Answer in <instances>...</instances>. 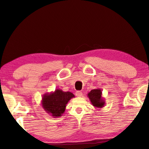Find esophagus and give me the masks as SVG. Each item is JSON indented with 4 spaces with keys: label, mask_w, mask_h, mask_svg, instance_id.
<instances>
[{
    "label": "esophagus",
    "mask_w": 149,
    "mask_h": 149,
    "mask_svg": "<svg viewBox=\"0 0 149 149\" xmlns=\"http://www.w3.org/2000/svg\"><path fill=\"white\" fill-rule=\"evenodd\" d=\"M75 95L78 97H82V95H83V93H82L80 91H77L76 92H75Z\"/></svg>",
    "instance_id": "obj_1"
}]
</instances>
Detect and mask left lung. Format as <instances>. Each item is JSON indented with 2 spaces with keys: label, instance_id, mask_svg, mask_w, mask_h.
<instances>
[{
  "label": "left lung",
  "instance_id": "obj_1",
  "mask_svg": "<svg viewBox=\"0 0 149 149\" xmlns=\"http://www.w3.org/2000/svg\"><path fill=\"white\" fill-rule=\"evenodd\" d=\"M88 97L94 107L102 108L105 105V100L102 96V90L100 88L91 90L88 93Z\"/></svg>",
  "mask_w": 149,
  "mask_h": 149
}]
</instances>
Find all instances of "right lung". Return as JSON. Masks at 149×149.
Listing matches in <instances>:
<instances>
[{"mask_svg": "<svg viewBox=\"0 0 149 149\" xmlns=\"http://www.w3.org/2000/svg\"><path fill=\"white\" fill-rule=\"evenodd\" d=\"M74 97V95L70 91L57 89L54 91L44 94L41 103L46 113L55 118H59L65 113L69 100Z\"/></svg>", "mask_w": 149, "mask_h": 149, "instance_id": "right-lung-1", "label": "right lung"}]
</instances>
